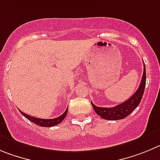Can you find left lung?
I'll use <instances>...</instances> for the list:
<instances>
[{
    "label": "left lung",
    "mask_w": 160,
    "mask_h": 160,
    "mask_svg": "<svg viewBox=\"0 0 160 160\" xmlns=\"http://www.w3.org/2000/svg\"><path fill=\"white\" fill-rule=\"evenodd\" d=\"M145 85H146V68L144 64L143 77H142L140 84L137 91L128 100L113 108L97 107L94 105V103L92 101L91 103L96 114L99 115L103 119H108V120H118V119H124L127 116H129L139 104L143 97V92H144Z\"/></svg>",
    "instance_id": "8db88e82"
}]
</instances>
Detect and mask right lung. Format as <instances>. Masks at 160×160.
I'll return each instance as SVG.
<instances>
[{
    "instance_id": "add662e5",
    "label": "right lung",
    "mask_w": 160,
    "mask_h": 160,
    "mask_svg": "<svg viewBox=\"0 0 160 160\" xmlns=\"http://www.w3.org/2000/svg\"><path fill=\"white\" fill-rule=\"evenodd\" d=\"M68 109V108L66 109L65 112H64L61 116H59V117L54 118V119H40V118L34 117V116H29V115L25 114V113H24L23 112H21V110H20V112H21V114H22L24 117L26 118V119H28V120H30V121L32 122V123H36V124L38 125V126L44 127V128H49V127L56 126V125L59 124V123H60L63 121V119H64V118L66 117V116H67Z\"/></svg>"
}]
</instances>
